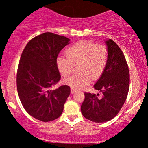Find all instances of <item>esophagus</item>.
Instances as JSON below:
<instances>
[{
  "mask_svg": "<svg viewBox=\"0 0 148 148\" xmlns=\"http://www.w3.org/2000/svg\"><path fill=\"white\" fill-rule=\"evenodd\" d=\"M75 92H76L75 89H74V88H71V93H72V94H74Z\"/></svg>",
  "mask_w": 148,
  "mask_h": 148,
  "instance_id": "esophagus-1",
  "label": "esophagus"
}]
</instances>
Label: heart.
<instances>
[{"mask_svg": "<svg viewBox=\"0 0 148 148\" xmlns=\"http://www.w3.org/2000/svg\"><path fill=\"white\" fill-rule=\"evenodd\" d=\"M67 58L60 56L56 59L59 72L67 77L73 72L74 66L79 64L78 74L64 80V83L74 89L86 87L91 79H97L102 74L108 60V50L102 45L89 42H79L65 51Z\"/></svg>", "mask_w": 148, "mask_h": 148, "instance_id": "obj_1", "label": "heart"}]
</instances>
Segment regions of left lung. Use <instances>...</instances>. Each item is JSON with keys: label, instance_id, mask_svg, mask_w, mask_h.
Returning a JSON list of instances; mask_svg holds the SVG:
<instances>
[{"label": "left lung", "instance_id": "obj_1", "mask_svg": "<svg viewBox=\"0 0 148 148\" xmlns=\"http://www.w3.org/2000/svg\"><path fill=\"white\" fill-rule=\"evenodd\" d=\"M108 60L104 71L94 85L102 97L85 92L81 106L82 115L88 120L100 123L116 116L126 101L130 88V72L123 52L113 40H106Z\"/></svg>", "mask_w": 148, "mask_h": 148}]
</instances>
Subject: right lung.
Listing matches in <instances>:
<instances>
[{"mask_svg":"<svg viewBox=\"0 0 148 148\" xmlns=\"http://www.w3.org/2000/svg\"><path fill=\"white\" fill-rule=\"evenodd\" d=\"M69 41L67 37L45 33L32 39L22 52L16 74L18 95L27 113L40 121L58 118L70 94L67 85L50 90L61 78L56 59Z\"/></svg>","mask_w":148,"mask_h":148,"instance_id":"right-lung-1","label":"right lung"}]
</instances>
